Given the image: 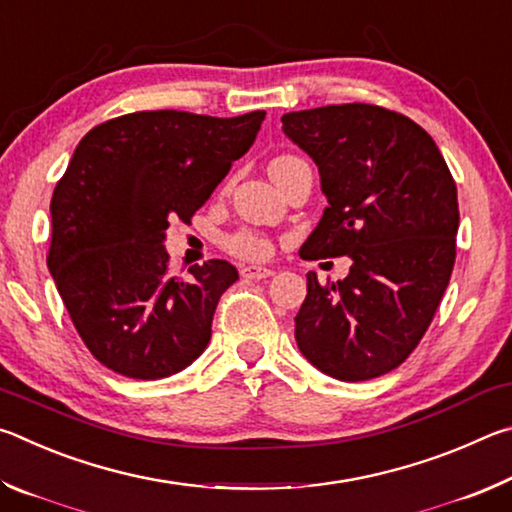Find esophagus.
I'll return each instance as SVG.
<instances>
[{"instance_id": "1", "label": "esophagus", "mask_w": 512, "mask_h": 512, "mask_svg": "<svg viewBox=\"0 0 512 512\" xmlns=\"http://www.w3.org/2000/svg\"><path fill=\"white\" fill-rule=\"evenodd\" d=\"M273 271L271 268H264V266H244L241 268V277L244 280H266V277H271Z\"/></svg>"}]
</instances>
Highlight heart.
<instances>
[{"label": "heart", "instance_id": "obj_1", "mask_svg": "<svg viewBox=\"0 0 512 512\" xmlns=\"http://www.w3.org/2000/svg\"><path fill=\"white\" fill-rule=\"evenodd\" d=\"M287 158H291V155H282V158H275L273 162H280ZM225 248L241 259H264L271 255V244H268V239L255 230L232 232V235L225 239Z\"/></svg>", "mask_w": 512, "mask_h": 512}]
</instances>
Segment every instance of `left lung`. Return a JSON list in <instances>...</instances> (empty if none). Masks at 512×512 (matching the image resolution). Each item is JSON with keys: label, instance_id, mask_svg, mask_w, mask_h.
Listing matches in <instances>:
<instances>
[{"label": "left lung", "instance_id": "8db88e82", "mask_svg": "<svg viewBox=\"0 0 512 512\" xmlns=\"http://www.w3.org/2000/svg\"><path fill=\"white\" fill-rule=\"evenodd\" d=\"M282 131L318 164L329 203L300 257L352 259L341 282L307 273L298 348L341 381L386 375L418 348L452 277V173L422 126L372 103L287 112Z\"/></svg>", "mask_w": 512, "mask_h": 512}]
</instances>
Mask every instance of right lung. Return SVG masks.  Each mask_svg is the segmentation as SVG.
<instances>
[{
	"label": "right lung",
	"mask_w": 512,
	"mask_h": 512,
	"mask_svg": "<svg viewBox=\"0 0 512 512\" xmlns=\"http://www.w3.org/2000/svg\"><path fill=\"white\" fill-rule=\"evenodd\" d=\"M264 115L142 110L103 121L76 146L51 196L47 266L85 348L112 372L169 377L210 343L237 268L210 259L173 275L164 230L176 216L192 221Z\"/></svg>",
	"instance_id": "right-lung-1"
}]
</instances>
